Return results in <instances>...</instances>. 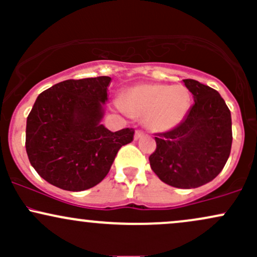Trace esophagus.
I'll use <instances>...</instances> for the list:
<instances>
[{
    "instance_id": "esophagus-1",
    "label": "esophagus",
    "mask_w": 257,
    "mask_h": 257,
    "mask_svg": "<svg viewBox=\"0 0 257 257\" xmlns=\"http://www.w3.org/2000/svg\"><path fill=\"white\" fill-rule=\"evenodd\" d=\"M143 137H144V133H143V132H140V131H137V132H135V135H134V139H135V140H139V139L143 138Z\"/></svg>"
}]
</instances>
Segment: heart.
Here are the masks:
<instances>
[{
	"instance_id": "b5f03b06",
	"label": "heart",
	"mask_w": 257,
	"mask_h": 257,
	"mask_svg": "<svg viewBox=\"0 0 257 257\" xmlns=\"http://www.w3.org/2000/svg\"><path fill=\"white\" fill-rule=\"evenodd\" d=\"M191 104V91L182 84H139L114 100L124 114L144 117L146 128L153 133H167L181 124Z\"/></svg>"
}]
</instances>
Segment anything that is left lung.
Instances as JSON below:
<instances>
[{"mask_svg":"<svg viewBox=\"0 0 257 257\" xmlns=\"http://www.w3.org/2000/svg\"><path fill=\"white\" fill-rule=\"evenodd\" d=\"M194 104L180 125L156 135L150 166L167 185L196 188L213 181L225 167L232 147L231 112L219 91L184 79Z\"/></svg>","mask_w":257,"mask_h":257,"instance_id":"left-lung-1","label":"left lung"}]
</instances>
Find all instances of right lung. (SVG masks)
Returning <instances> with one entry per match:
<instances>
[{"label": "right lung", "mask_w": 257, "mask_h": 257, "mask_svg": "<svg viewBox=\"0 0 257 257\" xmlns=\"http://www.w3.org/2000/svg\"><path fill=\"white\" fill-rule=\"evenodd\" d=\"M111 77L67 79L37 96L26 119L25 147L41 178L61 190L84 191L101 182L131 128L111 132L101 120Z\"/></svg>", "instance_id": "add662e5"}]
</instances>
